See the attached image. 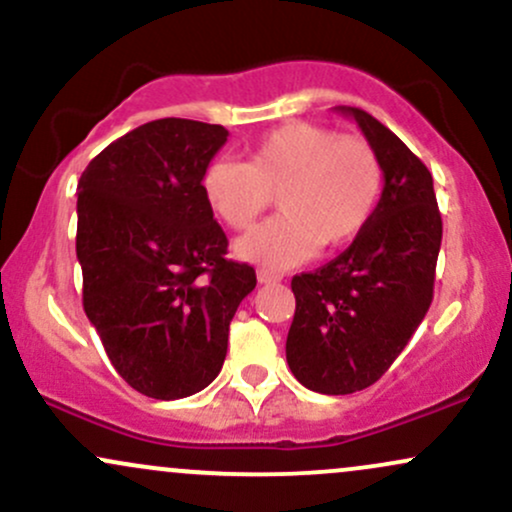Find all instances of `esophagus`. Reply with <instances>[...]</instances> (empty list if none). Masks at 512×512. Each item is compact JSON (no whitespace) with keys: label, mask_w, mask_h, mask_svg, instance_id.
Here are the masks:
<instances>
[{"label":"esophagus","mask_w":512,"mask_h":512,"mask_svg":"<svg viewBox=\"0 0 512 512\" xmlns=\"http://www.w3.org/2000/svg\"><path fill=\"white\" fill-rule=\"evenodd\" d=\"M257 281H260V284H279L281 274L269 272V269H257Z\"/></svg>","instance_id":"1"}]
</instances>
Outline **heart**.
Instances as JSON below:
<instances>
[{
  "label": "heart",
  "instance_id": "obj_1",
  "mask_svg": "<svg viewBox=\"0 0 512 512\" xmlns=\"http://www.w3.org/2000/svg\"><path fill=\"white\" fill-rule=\"evenodd\" d=\"M276 191L281 214L238 238L236 255L281 272L363 231L383 192V163L363 137L296 120L264 134L248 163L221 156L202 175L204 199L233 231L250 228Z\"/></svg>",
  "mask_w": 512,
  "mask_h": 512
}]
</instances>
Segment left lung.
I'll return each instance as SVG.
<instances>
[{
  "mask_svg": "<svg viewBox=\"0 0 512 512\" xmlns=\"http://www.w3.org/2000/svg\"><path fill=\"white\" fill-rule=\"evenodd\" d=\"M356 120L383 163V195L342 255L293 276L296 313L286 361L301 385L351 395L383 378L433 301L443 221L433 178L407 144L361 108Z\"/></svg>",
  "mask_w": 512,
  "mask_h": 512,
  "instance_id": "left-lung-1",
  "label": "left lung"
}]
</instances>
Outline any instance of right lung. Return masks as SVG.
<instances>
[{"label": "right lung", "instance_id": "add662e5", "mask_svg": "<svg viewBox=\"0 0 512 512\" xmlns=\"http://www.w3.org/2000/svg\"><path fill=\"white\" fill-rule=\"evenodd\" d=\"M226 139L207 122H146L105 146L76 187L86 317L146 397H190L219 375L233 315L257 284L250 264L226 260L202 192Z\"/></svg>", "mask_w": 512, "mask_h": 512}]
</instances>
